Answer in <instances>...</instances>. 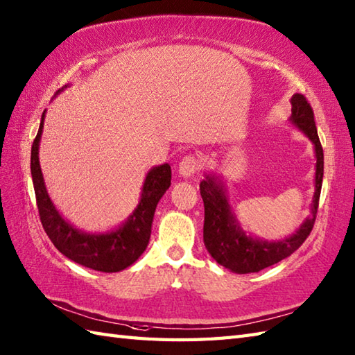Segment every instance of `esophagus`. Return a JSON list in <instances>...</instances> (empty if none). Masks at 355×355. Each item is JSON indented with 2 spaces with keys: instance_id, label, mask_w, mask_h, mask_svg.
Masks as SVG:
<instances>
[{
  "instance_id": "esophagus-1",
  "label": "esophagus",
  "mask_w": 355,
  "mask_h": 355,
  "mask_svg": "<svg viewBox=\"0 0 355 355\" xmlns=\"http://www.w3.org/2000/svg\"><path fill=\"white\" fill-rule=\"evenodd\" d=\"M201 169V160L198 155L189 154L182 158V162L178 164V173L182 177H192L193 173H197Z\"/></svg>"
}]
</instances>
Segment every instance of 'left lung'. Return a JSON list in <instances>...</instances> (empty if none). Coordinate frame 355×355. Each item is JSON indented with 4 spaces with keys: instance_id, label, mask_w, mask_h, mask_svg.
Listing matches in <instances>:
<instances>
[{
    "instance_id": "left-lung-1",
    "label": "left lung",
    "mask_w": 355,
    "mask_h": 355,
    "mask_svg": "<svg viewBox=\"0 0 355 355\" xmlns=\"http://www.w3.org/2000/svg\"><path fill=\"white\" fill-rule=\"evenodd\" d=\"M291 122L302 130L314 143L315 149V192L313 200L311 216L300 225V229L290 238L267 243L247 236L241 230L235 216L230 214V207L225 200L223 184L215 177H206L200 184V192L205 202V229L202 238L207 252L220 266L235 273H258V271L275 266L279 261L288 258L305 243L314 227L318 215L322 180H323V149L320 145L318 128L314 122V112L310 102L304 94L291 97Z\"/></svg>"
}]
</instances>
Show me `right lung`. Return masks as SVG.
<instances>
[{
  "label": "right lung",
  "mask_w": 355,
  "mask_h": 355,
  "mask_svg": "<svg viewBox=\"0 0 355 355\" xmlns=\"http://www.w3.org/2000/svg\"><path fill=\"white\" fill-rule=\"evenodd\" d=\"M44 114L45 112H42L40 131L32 145L30 169H32L37 212L45 233L59 252L80 266L103 273H116L130 267L146 250L155 207L171 186V166L162 164L149 171L143 184L139 206L122 227L105 235H88L79 232L59 215L45 191L40 157H37Z\"/></svg>",
  "instance_id": "right-lung-1"
}]
</instances>
